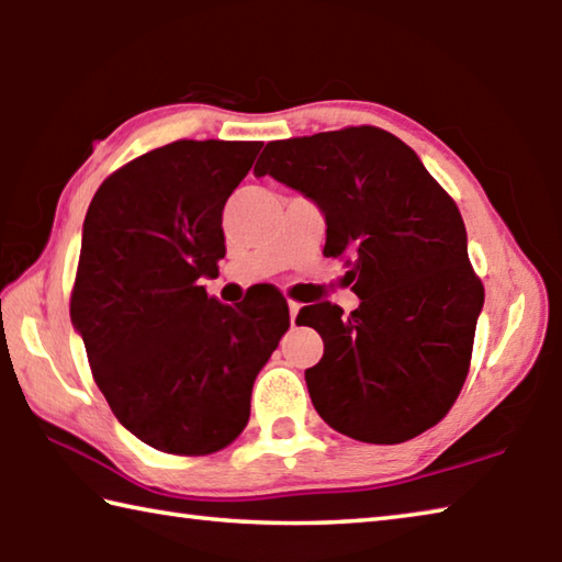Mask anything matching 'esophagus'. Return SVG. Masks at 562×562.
Masks as SVG:
<instances>
[{
    "instance_id": "esophagus-1",
    "label": "esophagus",
    "mask_w": 562,
    "mask_h": 562,
    "mask_svg": "<svg viewBox=\"0 0 562 562\" xmlns=\"http://www.w3.org/2000/svg\"><path fill=\"white\" fill-rule=\"evenodd\" d=\"M300 307H302V304H300V302H294V300H290V319H292V325H294V319H297V312H300Z\"/></svg>"
}]
</instances>
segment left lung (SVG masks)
Segmentation results:
<instances>
[{"label":"left lung","mask_w":562,"mask_h":562,"mask_svg":"<svg viewBox=\"0 0 562 562\" xmlns=\"http://www.w3.org/2000/svg\"><path fill=\"white\" fill-rule=\"evenodd\" d=\"M258 176L312 198L325 213V258H339L355 312L307 304L325 355L304 372L331 429L402 443L449 414L471 367L483 284L453 198L389 131L349 126L270 140Z\"/></svg>","instance_id":"8db88e82"}]
</instances>
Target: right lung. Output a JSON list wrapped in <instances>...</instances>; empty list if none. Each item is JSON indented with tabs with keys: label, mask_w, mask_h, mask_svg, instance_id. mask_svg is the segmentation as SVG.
<instances>
[{
	"label": "right lung",
	"mask_w": 562,
	"mask_h": 562,
	"mask_svg": "<svg viewBox=\"0 0 562 562\" xmlns=\"http://www.w3.org/2000/svg\"><path fill=\"white\" fill-rule=\"evenodd\" d=\"M262 140H173L103 180L83 221L71 322L113 416L154 449L207 456L250 418L255 376L290 327L272 284L207 297L223 207Z\"/></svg>",
	"instance_id": "1"
}]
</instances>
